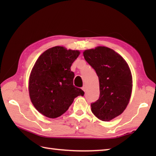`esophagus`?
I'll return each instance as SVG.
<instances>
[{
  "mask_svg": "<svg viewBox=\"0 0 156 156\" xmlns=\"http://www.w3.org/2000/svg\"><path fill=\"white\" fill-rule=\"evenodd\" d=\"M82 90H83L85 92V91H86V90H87V86H86V85H84L83 87H82Z\"/></svg>",
  "mask_w": 156,
  "mask_h": 156,
  "instance_id": "1",
  "label": "esophagus"
}]
</instances>
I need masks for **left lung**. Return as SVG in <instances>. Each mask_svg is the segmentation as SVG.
I'll list each match as a JSON object with an SVG mask.
<instances>
[{"label":"left lung","instance_id":"1","mask_svg":"<svg viewBox=\"0 0 156 156\" xmlns=\"http://www.w3.org/2000/svg\"><path fill=\"white\" fill-rule=\"evenodd\" d=\"M98 77L100 97L91 104L96 117L108 121L120 115L130 100L133 80L127 63L112 49L98 46L83 52Z\"/></svg>","mask_w":156,"mask_h":156}]
</instances>
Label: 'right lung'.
Here are the masks:
<instances>
[{
  "instance_id": "right-lung-1",
  "label": "right lung",
  "mask_w": 156,
  "mask_h": 156,
  "mask_svg": "<svg viewBox=\"0 0 156 156\" xmlns=\"http://www.w3.org/2000/svg\"><path fill=\"white\" fill-rule=\"evenodd\" d=\"M79 55L78 50L55 46L36 61L29 76V97L35 108L45 117H59L76 97L84 96V91L73 84L74 73L70 69Z\"/></svg>"
}]
</instances>
